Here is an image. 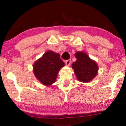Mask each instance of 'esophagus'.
I'll list each match as a JSON object with an SVG mask.
<instances>
[{"label":"esophagus","mask_w":126,"mask_h":126,"mask_svg":"<svg viewBox=\"0 0 126 126\" xmlns=\"http://www.w3.org/2000/svg\"><path fill=\"white\" fill-rule=\"evenodd\" d=\"M65 64H66V66H69V65L71 64V60H68L65 61Z\"/></svg>","instance_id":"1"}]
</instances>
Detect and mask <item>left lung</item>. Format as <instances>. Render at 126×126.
<instances>
[{"instance_id": "left-lung-1", "label": "left lung", "mask_w": 126, "mask_h": 126, "mask_svg": "<svg viewBox=\"0 0 126 126\" xmlns=\"http://www.w3.org/2000/svg\"><path fill=\"white\" fill-rule=\"evenodd\" d=\"M75 57L77 61L72 64V68L77 79L82 82H89L92 81L98 74V64L84 52H77Z\"/></svg>"}]
</instances>
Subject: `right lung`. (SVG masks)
I'll list each match as a JSON object with an SVG mask.
<instances>
[{
  "label": "right lung",
  "instance_id": "1",
  "mask_svg": "<svg viewBox=\"0 0 126 126\" xmlns=\"http://www.w3.org/2000/svg\"><path fill=\"white\" fill-rule=\"evenodd\" d=\"M64 66L60 54L48 51L33 63V72L43 85L49 86L55 82L59 71Z\"/></svg>",
  "mask_w": 126,
  "mask_h": 126
}]
</instances>
